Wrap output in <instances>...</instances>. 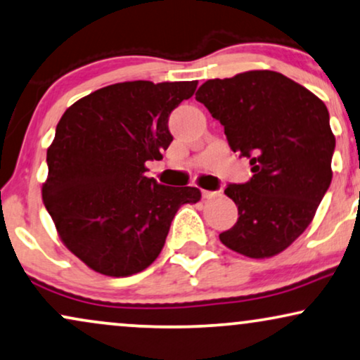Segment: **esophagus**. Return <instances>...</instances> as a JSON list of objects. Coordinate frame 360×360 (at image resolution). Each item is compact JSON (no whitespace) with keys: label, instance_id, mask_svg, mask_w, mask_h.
<instances>
[{"label":"esophagus","instance_id":"34e87169","mask_svg":"<svg viewBox=\"0 0 360 360\" xmlns=\"http://www.w3.org/2000/svg\"><path fill=\"white\" fill-rule=\"evenodd\" d=\"M221 191H202V198L204 199H214V198H219Z\"/></svg>","mask_w":360,"mask_h":360}]
</instances>
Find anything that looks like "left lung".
Masks as SVG:
<instances>
[{"mask_svg": "<svg viewBox=\"0 0 360 360\" xmlns=\"http://www.w3.org/2000/svg\"><path fill=\"white\" fill-rule=\"evenodd\" d=\"M195 99L254 172L248 183L227 184L239 217L221 243L248 257L276 256L306 231L330 186L335 138L326 104L267 70L209 79Z\"/></svg>", "mask_w": 360, "mask_h": 360, "instance_id": "8db88e82", "label": "left lung"}]
</instances>
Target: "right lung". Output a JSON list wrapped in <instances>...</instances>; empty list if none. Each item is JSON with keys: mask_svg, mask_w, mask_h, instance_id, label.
<instances>
[{"mask_svg": "<svg viewBox=\"0 0 360 360\" xmlns=\"http://www.w3.org/2000/svg\"><path fill=\"white\" fill-rule=\"evenodd\" d=\"M195 81H127L66 109L48 148L43 202L59 238L91 269L124 277L146 269L166 243L183 204L198 188L162 186L146 162L162 159L169 115L194 94Z\"/></svg>", "mask_w": 360, "mask_h": 360, "instance_id": "obj_1", "label": "right lung"}]
</instances>
